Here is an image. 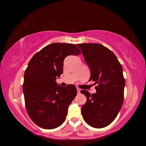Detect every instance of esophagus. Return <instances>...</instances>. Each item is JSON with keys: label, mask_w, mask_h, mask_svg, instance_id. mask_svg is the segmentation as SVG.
Masks as SVG:
<instances>
[{"label": "esophagus", "mask_w": 146, "mask_h": 146, "mask_svg": "<svg viewBox=\"0 0 146 146\" xmlns=\"http://www.w3.org/2000/svg\"><path fill=\"white\" fill-rule=\"evenodd\" d=\"M76 90H77V92H78V93H80V88H76Z\"/></svg>", "instance_id": "34e87169"}]
</instances>
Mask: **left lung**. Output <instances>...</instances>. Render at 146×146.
<instances>
[{"instance_id": "8db88e82", "label": "left lung", "mask_w": 146, "mask_h": 146, "mask_svg": "<svg viewBox=\"0 0 146 146\" xmlns=\"http://www.w3.org/2000/svg\"><path fill=\"white\" fill-rule=\"evenodd\" d=\"M86 64L90 68V80L95 82L97 92L80 93L87 98L81 108L84 120L90 126H108L117 117L123 101L125 79L123 68L110 49L98 43L78 44Z\"/></svg>"}]
</instances>
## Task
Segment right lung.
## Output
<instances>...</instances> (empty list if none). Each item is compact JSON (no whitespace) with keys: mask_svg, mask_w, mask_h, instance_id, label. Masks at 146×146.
<instances>
[{"mask_svg":"<svg viewBox=\"0 0 146 146\" xmlns=\"http://www.w3.org/2000/svg\"><path fill=\"white\" fill-rule=\"evenodd\" d=\"M80 53L75 44L53 43L35 54L29 61L23 90L27 112L38 126L52 129L65 121L77 91L75 85L62 88L55 80L63 73L64 58Z\"/></svg>","mask_w":146,"mask_h":146,"instance_id":"obj_1","label":"right lung"}]
</instances>
